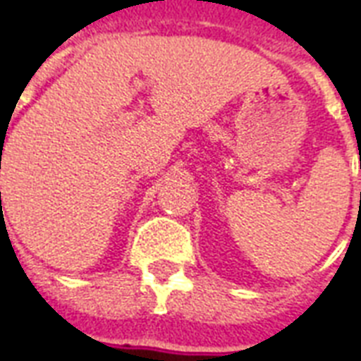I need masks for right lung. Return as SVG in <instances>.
<instances>
[{
  "label": "right lung",
  "mask_w": 361,
  "mask_h": 361,
  "mask_svg": "<svg viewBox=\"0 0 361 361\" xmlns=\"http://www.w3.org/2000/svg\"><path fill=\"white\" fill-rule=\"evenodd\" d=\"M0 195H1V193H0Z\"/></svg>",
  "instance_id": "add662e5"
}]
</instances>
